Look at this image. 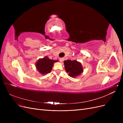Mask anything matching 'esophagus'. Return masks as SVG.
<instances>
[{
    "mask_svg": "<svg viewBox=\"0 0 123 123\" xmlns=\"http://www.w3.org/2000/svg\"><path fill=\"white\" fill-rule=\"evenodd\" d=\"M64 59H65V58H59V61H60L61 62H62L63 61H64Z\"/></svg>",
    "mask_w": 123,
    "mask_h": 123,
    "instance_id": "obj_1",
    "label": "esophagus"
}]
</instances>
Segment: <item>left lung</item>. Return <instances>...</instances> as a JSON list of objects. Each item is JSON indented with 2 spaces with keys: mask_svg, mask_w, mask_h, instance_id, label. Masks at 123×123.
<instances>
[{
  "mask_svg": "<svg viewBox=\"0 0 123 123\" xmlns=\"http://www.w3.org/2000/svg\"><path fill=\"white\" fill-rule=\"evenodd\" d=\"M64 65L66 72L72 77H75L83 72V68L81 63L76 60L68 59L65 61Z\"/></svg>",
  "mask_w": 123,
  "mask_h": 123,
  "instance_id": "left-lung-1",
  "label": "left lung"
}]
</instances>
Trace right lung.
<instances>
[{"label": "right lung", "mask_w": 123, "mask_h": 123, "mask_svg": "<svg viewBox=\"0 0 123 123\" xmlns=\"http://www.w3.org/2000/svg\"><path fill=\"white\" fill-rule=\"evenodd\" d=\"M58 61H54L53 59H50L47 56L43 58H40L36 62V67L37 70L38 71L43 75L49 73L52 69L54 62H57Z\"/></svg>", "instance_id": "right-lung-1"}]
</instances>
